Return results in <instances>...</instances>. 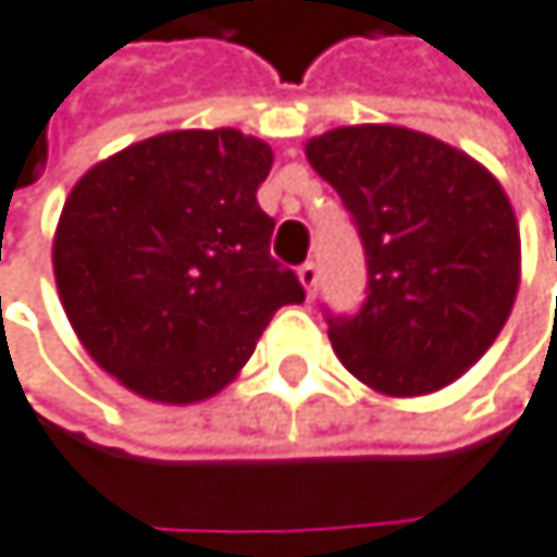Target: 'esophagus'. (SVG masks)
I'll use <instances>...</instances> for the list:
<instances>
[{"instance_id": "esophagus-1", "label": "esophagus", "mask_w": 557, "mask_h": 557, "mask_svg": "<svg viewBox=\"0 0 557 557\" xmlns=\"http://www.w3.org/2000/svg\"><path fill=\"white\" fill-rule=\"evenodd\" d=\"M297 276H300V284H304L307 297H313V294H317V287H320V267H317L313 260H307V263L297 270Z\"/></svg>"}]
</instances>
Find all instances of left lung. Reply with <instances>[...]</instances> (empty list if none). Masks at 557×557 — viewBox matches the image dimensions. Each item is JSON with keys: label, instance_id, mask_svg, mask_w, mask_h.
Segmentation results:
<instances>
[{"label": "left lung", "instance_id": "obj_1", "mask_svg": "<svg viewBox=\"0 0 557 557\" xmlns=\"http://www.w3.org/2000/svg\"><path fill=\"white\" fill-rule=\"evenodd\" d=\"M363 237L370 297L330 320L339 363L383 396L456 383L502 333L522 237L498 177L466 151L403 128L346 125L307 141Z\"/></svg>", "mask_w": 557, "mask_h": 557}]
</instances>
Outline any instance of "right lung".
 <instances>
[{
  "label": "right lung",
  "instance_id": "obj_1",
  "mask_svg": "<svg viewBox=\"0 0 557 557\" xmlns=\"http://www.w3.org/2000/svg\"><path fill=\"white\" fill-rule=\"evenodd\" d=\"M273 151L237 128L164 132L88 168L52 240L65 317L91 360L151 403L218 396L297 273L257 205Z\"/></svg>",
  "mask_w": 557,
  "mask_h": 557
}]
</instances>
